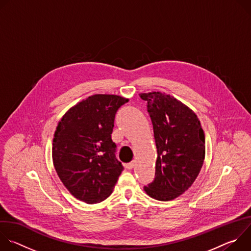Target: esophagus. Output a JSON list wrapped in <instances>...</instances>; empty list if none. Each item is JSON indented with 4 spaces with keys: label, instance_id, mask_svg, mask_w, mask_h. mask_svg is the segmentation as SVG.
<instances>
[{
    "label": "esophagus",
    "instance_id": "obj_1",
    "mask_svg": "<svg viewBox=\"0 0 251 251\" xmlns=\"http://www.w3.org/2000/svg\"><path fill=\"white\" fill-rule=\"evenodd\" d=\"M126 169H128V170H131V169H133L134 167H135V162L133 161V162H131V163H128V164H126Z\"/></svg>",
    "mask_w": 251,
    "mask_h": 251
}]
</instances>
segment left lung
<instances>
[{
	"label": "left lung",
	"instance_id": "obj_1",
	"mask_svg": "<svg viewBox=\"0 0 251 251\" xmlns=\"http://www.w3.org/2000/svg\"><path fill=\"white\" fill-rule=\"evenodd\" d=\"M147 102L157 147L154 181L146 194L168 201L184 194L195 182L203 164L205 138L196 113L170 94L140 93Z\"/></svg>",
	"mask_w": 251,
	"mask_h": 251
}]
</instances>
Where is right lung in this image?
Returning a JSON list of instances; mask_svg holds the SVG:
<instances>
[{
    "label": "right lung",
    "instance_id": "right-lung-1",
    "mask_svg": "<svg viewBox=\"0 0 251 251\" xmlns=\"http://www.w3.org/2000/svg\"><path fill=\"white\" fill-rule=\"evenodd\" d=\"M129 99L94 94L62 116L52 141V162L69 193L86 203L108 198L124 170L111 139L115 114Z\"/></svg>",
    "mask_w": 251,
    "mask_h": 251
}]
</instances>
